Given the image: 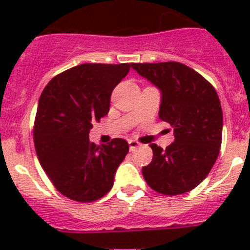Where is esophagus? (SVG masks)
<instances>
[{"label":"esophagus","instance_id":"34e87169","mask_svg":"<svg viewBox=\"0 0 250 250\" xmlns=\"http://www.w3.org/2000/svg\"><path fill=\"white\" fill-rule=\"evenodd\" d=\"M128 144H129V148H130V151H134L135 148H138L140 146V143L139 141H137V140H133V139H129L128 140Z\"/></svg>","mask_w":250,"mask_h":250}]
</instances>
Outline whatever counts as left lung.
I'll list each match as a JSON object with an SVG mask.
<instances>
[{"label": "left lung", "instance_id": "8db88e82", "mask_svg": "<svg viewBox=\"0 0 250 250\" xmlns=\"http://www.w3.org/2000/svg\"><path fill=\"white\" fill-rule=\"evenodd\" d=\"M132 67L161 89L158 115L174 128L175 137L166 150L151 144L153 157L143 168L144 179L162 195L188 192L207 178L220 151L223 110L218 93L181 62H135Z\"/></svg>", "mask_w": 250, "mask_h": 250}]
</instances>
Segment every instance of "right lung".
Masks as SVG:
<instances>
[{"label": "right lung", "mask_w": 250, "mask_h": 250, "mask_svg": "<svg viewBox=\"0 0 250 250\" xmlns=\"http://www.w3.org/2000/svg\"><path fill=\"white\" fill-rule=\"evenodd\" d=\"M133 64H81L48 82L39 100L34 143L41 167L65 197L89 203L104 197L129 146L89 141L93 123L107 115L113 88Z\"/></svg>", "instance_id": "obj_1"}]
</instances>
